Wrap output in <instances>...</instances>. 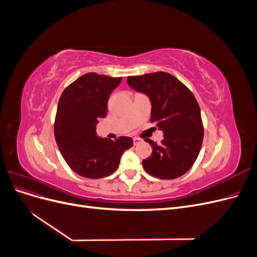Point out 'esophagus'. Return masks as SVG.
<instances>
[{
	"label": "esophagus",
	"instance_id": "1",
	"mask_svg": "<svg viewBox=\"0 0 257 257\" xmlns=\"http://www.w3.org/2000/svg\"><path fill=\"white\" fill-rule=\"evenodd\" d=\"M133 142H134V145H135V146H137V145L141 144L143 141H142L141 138H137V137H135V138L133 139Z\"/></svg>",
	"mask_w": 257,
	"mask_h": 257
}]
</instances>
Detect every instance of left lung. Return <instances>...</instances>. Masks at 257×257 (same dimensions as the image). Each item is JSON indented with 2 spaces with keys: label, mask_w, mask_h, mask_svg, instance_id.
Listing matches in <instances>:
<instances>
[{
  "label": "left lung",
  "mask_w": 257,
  "mask_h": 257,
  "mask_svg": "<svg viewBox=\"0 0 257 257\" xmlns=\"http://www.w3.org/2000/svg\"><path fill=\"white\" fill-rule=\"evenodd\" d=\"M132 89L149 97L151 122L164 134L161 145L150 139L152 154L143 161L148 174L159 179L181 177L193 166L200 151L204 126L193 93L165 72L127 77Z\"/></svg>",
  "instance_id": "8db88e82"
}]
</instances>
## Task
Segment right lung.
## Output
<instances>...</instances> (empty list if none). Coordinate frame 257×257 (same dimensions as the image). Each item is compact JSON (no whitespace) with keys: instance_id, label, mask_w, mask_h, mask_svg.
Here are the masks:
<instances>
[{"instance_id":"1","label":"right lung","mask_w":257,"mask_h":257,"mask_svg":"<svg viewBox=\"0 0 257 257\" xmlns=\"http://www.w3.org/2000/svg\"><path fill=\"white\" fill-rule=\"evenodd\" d=\"M122 77L84 74L63 91L59 99L54 137L62 157L81 177L99 179L114 173L124 151L133 146L126 136L114 141L96 135L99 118H105L107 102Z\"/></svg>"}]
</instances>
